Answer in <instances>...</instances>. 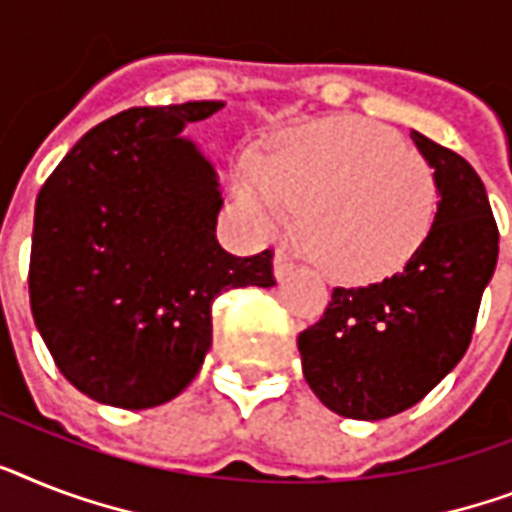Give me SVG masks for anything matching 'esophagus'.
Wrapping results in <instances>:
<instances>
[{
    "mask_svg": "<svg viewBox=\"0 0 512 512\" xmlns=\"http://www.w3.org/2000/svg\"><path fill=\"white\" fill-rule=\"evenodd\" d=\"M294 260L289 255H284V252H276V257H273V276L278 278V281H284L286 276H292L294 273Z\"/></svg>",
    "mask_w": 512,
    "mask_h": 512,
    "instance_id": "1",
    "label": "esophagus"
}]
</instances>
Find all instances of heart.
I'll list each match as a JSON object with an SVG mask.
<instances>
[{
  "instance_id": "b5f03b06",
  "label": "heart",
  "mask_w": 512,
  "mask_h": 512,
  "mask_svg": "<svg viewBox=\"0 0 512 512\" xmlns=\"http://www.w3.org/2000/svg\"><path fill=\"white\" fill-rule=\"evenodd\" d=\"M234 191L263 234L299 228L313 257L342 281H376L407 263L436 213L434 170L389 128L331 118L294 128L268 157L247 155Z\"/></svg>"
}]
</instances>
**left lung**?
Wrapping results in <instances>:
<instances>
[{
	"instance_id": "obj_1",
	"label": "left lung",
	"mask_w": 512,
	"mask_h": 512,
	"mask_svg": "<svg viewBox=\"0 0 512 512\" xmlns=\"http://www.w3.org/2000/svg\"><path fill=\"white\" fill-rule=\"evenodd\" d=\"M410 139L434 168L429 234L394 276L334 289L321 321L297 336L315 397L355 421L418 405L463 360L497 268L500 234L479 173L418 131Z\"/></svg>"
}]
</instances>
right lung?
<instances>
[{"label": "right lung", "mask_w": 512, "mask_h": 512, "mask_svg": "<svg viewBox=\"0 0 512 512\" xmlns=\"http://www.w3.org/2000/svg\"><path fill=\"white\" fill-rule=\"evenodd\" d=\"M226 102L134 107L99 123L41 186L33 321L60 373L123 410L170 402L213 344V299L273 286L270 249L228 255L218 170L184 131Z\"/></svg>", "instance_id": "1"}]
</instances>
